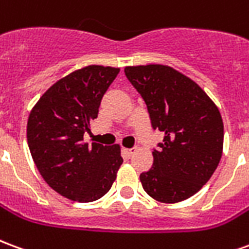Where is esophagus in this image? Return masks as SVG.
Masks as SVG:
<instances>
[{"label":"esophagus","mask_w":249,"mask_h":249,"mask_svg":"<svg viewBox=\"0 0 249 249\" xmlns=\"http://www.w3.org/2000/svg\"><path fill=\"white\" fill-rule=\"evenodd\" d=\"M125 152H126L128 155H133V153L136 152V148H126V149H125Z\"/></svg>","instance_id":"obj_1"}]
</instances>
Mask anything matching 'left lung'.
Here are the masks:
<instances>
[{
    "label": "left lung",
    "instance_id": "8db88e82",
    "mask_svg": "<svg viewBox=\"0 0 249 249\" xmlns=\"http://www.w3.org/2000/svg\"><path fill=\"white\" fill-rule=\"evenodd\" d=\"M124 71L145 101L152 128L165 133L153 149L152 168L140 175L142 188L157 201H183L219 165L224 140L219 109L196 82L169 66H126Z\"/></svg>",
    "mask_w": 249,
    "mask_h": 249
}]
</instances>
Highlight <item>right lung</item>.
Wrapping results in <instances>:
<instances>
[{
    "mask_svg": "<svg viewBox=\"0 0 249 249\" xmlns=\"http://www.w3.org/2000/svg\"><path fill=\"white\" fill-rule=\"evenodd\" d=\"M119 68L90 65L46 90L28 120V145L49 187L66 198L90 203L108 192L123 164L119 145L84 141Z\"/></svg>",
    "mask_w": 249,
    "mask_h": 249,
    "instance_id": "add662e5",
    "label": "right lung"
}]
</instances>
